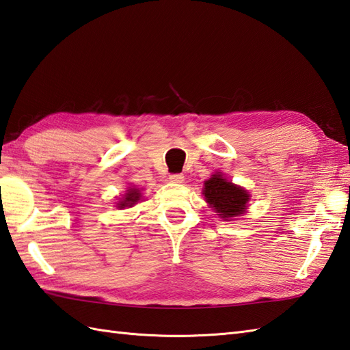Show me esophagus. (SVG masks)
<instances>
[{
  "instance_id": "34e87169",
  "label": "esophagus",
  "mask_w": 350,
  "mask_h": 350,
  "mask_svg": "<svg viewBox=\"0 0 350 350\" xmlns=\"http://www.w3.org/2000/svg\"><path fill=\"white\" fill-rule=\"evenodd\" d=\"M170 180L173 183H182L185 180V176L182 173H176V174H170Z\"/></svg>"
}]
</instances>
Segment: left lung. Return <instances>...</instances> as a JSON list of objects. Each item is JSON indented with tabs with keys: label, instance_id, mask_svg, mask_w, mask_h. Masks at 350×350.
<instances>
[{
	"label": "left lung",
	"instance_id": "1",
	"mask_svg": "<svg viewBox=\"0 0 350 350\" xmlns=\"http://www.w3.org/2000/svg\"><path fill=\"white\" fill-rule=\"evenodd\" d=\"M208 206L222 217L224 221L241 216L246 212V204L250 195L241 186L228 182L222 174H213L208 180L204 182L202 189Z\"/></svg>",
	"mask_w": 350,
	"mask_h": 350
}]
</instances>
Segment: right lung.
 Segmentation results:
<instances>
[{"label":"right lung","instance_id":"add662e5","mask_svg":"<svg viewBox=\"0 0 350 350\" xmlns=\"http://www.w3.org/2000/svg\"><path fill=\"white\" fill-rule=\"evenodd\" d=\"M142 200V192L137 188H128L124 198L118 202V208H125V207H133L138 201Z\"/></svg>","mask_w":350,"mask_h":350}]
</instances>
